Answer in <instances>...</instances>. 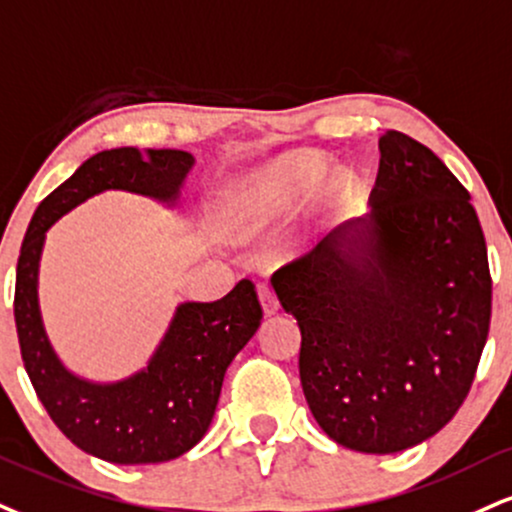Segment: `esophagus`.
I'll return each mask as SVG.
<instances>
[{
	"label": "esophagus",
	"mask_w": 512,
	"mask_h": 512,
	"mask_svg": "<svg viewBox=\"0 0 512 512\" xmlns=\"http://www.w3.org/2000/svg\"><path fill=\"white\" fill-rule=\"evenodd\" d=\"M257 295H260L264 315L272 317V315H276V312H279V298H276L272 286H267V283H260V286H257Z\"/></svg>",
	"instance_id": "esophagus-1"
}]
</instances>
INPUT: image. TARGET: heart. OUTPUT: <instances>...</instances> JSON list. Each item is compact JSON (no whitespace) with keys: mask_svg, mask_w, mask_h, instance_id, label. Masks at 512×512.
<instances>
[{"mask_svg":"<svg viewBox=\"0 0 512 512\" xmlns=\"http://www.w3.org/2000/svg\"><path fill=\"white\" fill-rule=\"evenodd\" d=\"M324 169V159L317 155H293L283 157L279 162L264 166L252 178L248 197H245L243 219L245 221H267L288 214L303 200V195L317 181L319 171ZM350 188V176L346 171H334L324 178L317 188V205H336Z\"/></svg>","mask_w":512,"mask_h":512,"instance_id":"obj_1","label":"heart"}]
</instances>
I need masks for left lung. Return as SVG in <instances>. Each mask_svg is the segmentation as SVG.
<instances>
[{"label": "left lung", "instance_id": "8db88e82", "mask_svg": "<svg viewBox=\"0 0 512 512\" xmlns=\"http://www.w3.org/2000/svg\"><path fill=\"white\" fill-rule=\"evenodd\" d=\"M372 212L272 274L298 319L300 381L319 427L398 453L453 420L491 324L486 240L470 193L410 135L379 138Z\"/></svg>", "mask_w": 512, "mask_h": 512}]
</instances>
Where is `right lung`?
Returning <instances> with one entry per match:
<instances>
[{"instance_id":"add662e5","label":"right lung","mask_w":512,"mask_h":512,"mask_svg":"<svg viewBox=\"0 0 512 512\" xmlns=\"http://www.w3.org/2000/svg\"><path fill=\"white\" fill-rule=\"evenodd\" d=\"M190 166L193 157L181 150H150L145 155L138 147H116L97 152L40 202L21 243L14 319L23 367L61 434L107 463H166L205 436L226 367L260 326L262 305L250 279L238 281L214 303L181 305L147 369L121 384H88L61 367L42 329V240L61 214L100 190L126 188L171 200Z\"/></svg>"}]
</instances>
